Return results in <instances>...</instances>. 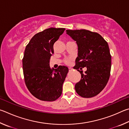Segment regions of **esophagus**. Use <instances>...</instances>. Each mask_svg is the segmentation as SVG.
Segmentation results:
<instances>
[{"label":"esophagus","instance_id":"obj_1","mask_svg":"<svg viewBox=\"0 0 129 129\" xmlns=\"http://www.w3.org/2000/svg\"><path fill=\"white\" fill-rule=\"evenodd\" d=\"M69 71H73V69L71 68V67H69Z\"/></svg>","mask_w":129,"mask_h":129}]
</instances>
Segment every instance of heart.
I'll list each match as a JSON object with an SVG mask.
<instances>
[{"label":"heart","instance_id":"1","mask_svg":"<svg viewBox=\"0 0 129 129\" xmlns=\"http://www.w3.org/2000/svg\"><path fill=\"white\" fill-rule=\"evenodd\" d=\"M70 62H71V60L70 59H67L66 61V63H67V64H70Z\"/></svg>","mask_w":129,"mask_h":129}]
</instances>
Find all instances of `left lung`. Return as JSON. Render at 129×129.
Segmentation results:
<instances>
[{
    "mask_svg": "<svg viewBox=\"0 0 129 129\" xmlns=\"http://www.w3.org/2000/svg\"><path fill=\"white\" fill-rule=\"evenodd\" d=\"M66 33L75 41L78 47L74 68L80 72L82 78L75 84L76 92L84 98L98 95L110 77L111 55L107 42L99 33L85 29L67 30ZM85 67L87 71L83 74L78 69Z\"/></svg>",
    "mask_w": 129,
    "mask_h": 129,
    "instance_id": "obj_1",
    "label": "left lung"
}]
</instances>
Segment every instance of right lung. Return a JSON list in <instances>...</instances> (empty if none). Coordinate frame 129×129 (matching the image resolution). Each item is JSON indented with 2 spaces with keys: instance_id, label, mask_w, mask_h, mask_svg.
Masks as SVG:
<instances>
[{
  "instance_id": "right-lung-1",
  "label": "right lung",
  "mask_w": 129,
  "mask_h": 129,
  "mask_svg": "<svg viewBox=\"0 0 129 129\" xmlns=\"http://www.w3.org/2000/svg\"><path fill=\"white\" fill-rule=\"evenodd\" d=\"M64 30L50 28L40 31L31 38L25 49L22 59L25 83L31 94L40 100L55 101L62 94L68 67L51 69L49 63L54 43Z\"/></svg>"
}]
</instances>
